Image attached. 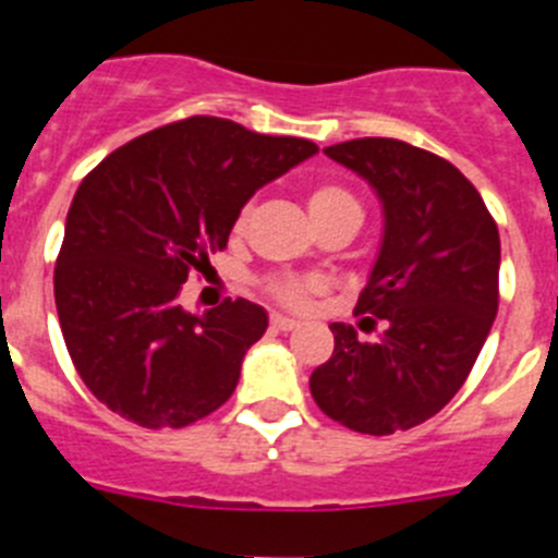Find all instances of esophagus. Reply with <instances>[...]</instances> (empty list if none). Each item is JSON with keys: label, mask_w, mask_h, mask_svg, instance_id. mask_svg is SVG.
<instances>
[{"label": "esophagus", "mask_w": 558, "mask_h": 558, "mask_svg": "<svg viewBox=\"0 0 558 558\" xmlns=\"http://www.w3.org/2000/svg\"><path fill=\"white\" fill-rule=\"evenodd\" d=\"M270 327H274L276 332H290V329L299 327V322H295V318H288V315L282 313H274L270 315Z\"/></svg>", "instance_id": "34e87169"}]
</instances>
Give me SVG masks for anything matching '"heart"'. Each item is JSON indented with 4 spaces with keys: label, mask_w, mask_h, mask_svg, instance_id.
Returning <instances> with one entry per match:
<instances>
[{
    "label": "heart",
    "mask_w": 558,
    "mask_h": 558,
    "mask_svg": "<svg viewBox=\"0 0 558 558\" xmlns=\"http://www.w3.org/2000/svg\"><path fill=\"white\" fill-rule=\"evenodd\" d=\"M307 211L313 223H322V220L329 218H343V215L363 218L360 201L354 198L347 186L340 184H315L307 192ZM265 288H268V293L274 295L276 302L288 304V307H302L307 302L313 284L302 282V279H293V276H270Z\"/></svg>",
    "instance_id": "obj_1"
}]
</instances>
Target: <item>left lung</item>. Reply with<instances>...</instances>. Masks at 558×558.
Masks as SVG:
<instances>
[{
	"label": "left lung",
	"instance_id": "8db88e82",
	"mask_svg": "<svg viewBox=\"0 0 558 558\" xmlns=\"http://www.w3.org/2000/svg\"><path fill=\"white\" fill-rule=\"evenodd\" d=\"M329 159L383 204V240L354 313L386 322L379 343L329 324L335 352L310 377L315 405L349 430L388 436L436 416L470 377L497 315L500 234L450 161L399 140L340 142Z\"/></svg>",
	"mask_w": 558,
	"mask_h": 558
}]
</instances>
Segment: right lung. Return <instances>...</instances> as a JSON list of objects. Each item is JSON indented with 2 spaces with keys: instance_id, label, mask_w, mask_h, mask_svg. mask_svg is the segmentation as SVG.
Here are the masks:
<instances>
[{
  "instance_id": "add662e5",
  "label": "right lung",
  "mask_w": 558,
  "mask_h": 558,
  "mask_svg": "<svg viewBox=\"0 0 558 558\" xmlns=\"http://www.w3.org/2000/svg\"><path fill=\"white\" fill-rule=\"evenodd\" d=\"M318 145L190 117L117 147L77 186L56 265V307L86 388L142 427H186L234 393L265 307L190 313V270L226 248L259 186Z\"/></svg>"
}]
</instances>
